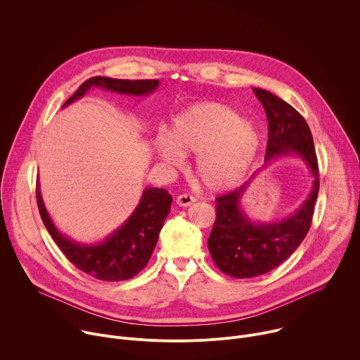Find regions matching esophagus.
<instances>
[{"instance_id":"obj_1","label":"esophagus","mask_w":360,"mask_h":360,"mask_svg":"<svg viewBox=\"0 0 360 360\" xmlns=\"http://www.w3.org/2000/svg\"><path fill=\"white\" fill-rule=\"evenodd\" d=\"M195 202V198L192 195H188V193H182L176 198V205H179V207H189V205H192Z\"/></svg>"}]
</instances>
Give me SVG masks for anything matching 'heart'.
<instances>
[{"label":"heart","mask_w":360,"mask_h":360,"mask_svg":"<svg viewBox=\"0 0 360 360\" xmlns=\"http://www.w3.org/2000/svg\"><path fill=\"white\" fill-rule=\"evenodd\" d=\"M259 146L256 128L214 101L188 107L172 120L168 135L153 141L155 155L167 168L179 167L182 155L195 153V175L210 191L228 189L242 179Z\"/></svg>","instance_id":"1"}]
</instances>
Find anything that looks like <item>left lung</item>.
I'll use <instances>...</instances> for the list:
<instances>
[{
	"label": "left lung",
	"mask_w": 360,
	"mask_h": 360,
	"mask_svg": "<svg viewBox=\"0 0 360 360\" xmlns=\"http://www.w3.org/2000/svg\"><path fill=\"white\" fill-rule=\"evenodd\" d=\"M268 118L265 161L296 153L314 176L312 191L302 207L281 222H252L240 208L246 185L217 198V221L208 239L215 265L232 278H255L279 266L296 250L311 228L319 192V167L312 132L288 102L261 88H252Z\"/></svg>",
	"instance_id": "left-lung-1"
}]
</instances>
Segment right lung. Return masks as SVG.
I'll return each instance as SVG.
<instances>
[{"instance_id":"1","label":"right lung","mask_w":360,"mask_h":360,"mask_svg":"<svg viewBox=\"0 0 360 360\" xmlns=\"http://www.w3.org/2000/svg\"><path fill=\"white\" fill-rule=\"evenodd\" d=\"M158 79H115L92 77L86 79L63 105L79 99L91 86H99L118 94L148 95L158 88ZM172 196L162 188H146L141 202L128 221L104 242L81 245L64 236L51 221L37 186V203L41 219L51 238L67 259L79 271L99 281H127L139 274L155 249L164 221L169 214Z\"/></svg>"}]
</instances>
